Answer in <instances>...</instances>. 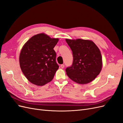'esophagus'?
Instances as JSON below:
<instances>
[{"label":"esophagus","mask_w":123,"mask_h":123,"mask_svg":"<svg viewBox=\"0 0 123 123\" xmlns=\"http://www.w3.org/2000/svg\"><path fill=\"white\" fill-rule=\"evenodd\" d=\"M61 67L62 69H63V68H64V67H65V65L64 64H62V65H61Z\"/></svg>","instance_id":"obj_1"}]
</instances>
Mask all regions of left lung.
<instances>
[{
	"mask_svg": "<svg viewBox=\"0 0 123 123\" xmlns=\"http://www.w3.org/2000/svg\"><path fill=\"white\" fill-rule=\"evenodd\" d=\"M66 41L73 57L72 66L66 69L67 75L79 84L91 82L102 69V57L99 48L91 40L66 39Z\"/></svg>",
	"mask_w": 123,
	"mask_h": 123,
	"instance_id": "left-lung-1",
	"label": "left lung"
}]
</instances>
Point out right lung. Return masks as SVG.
<instances>
[{"label":"right lung","instance_id":"1","mask_svg":"<svg viewBox=\"0 0 123 123\" xmlns=\"http://www.w3.org/2000/svg\"><path fill=\"white\" fill-rule=\"evenodd\" d=\"M58 40L39 33L25 43L19 54V65L30 82L41 86L53 80L59 68L53 49Z\"/></svg>","mask_w":123,"mask_h":123}]
</instances>
